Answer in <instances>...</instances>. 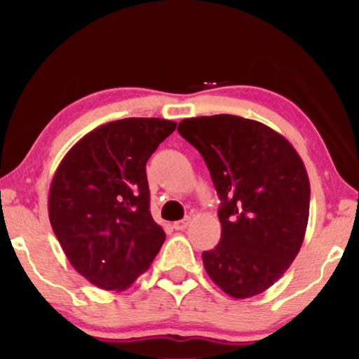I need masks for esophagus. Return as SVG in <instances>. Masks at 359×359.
<instances>
[{"label":"esophagus","mask_w":359,"mask_h":359,"mask_svg":"<svg viewBox=\"0 0 359 359\" xmlns=\"http://www.w3.org/2000/svg\"><path fill=\"white\" fill-rule=\"evenodd\" d=\"M189 222H191V217H185V219L175 221V222H174V228L177 229V231H182V229L187 228V226H189Z\"/></svg>","instance_id":"obj_1"}]
</instances>
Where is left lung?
<instances>
[{
  "label": "left lung",
  "instance_id": "1",
  "mask_svg": "<svg viewBox=\"0 0 359 359\" xmlns=\"http://www.w3.org/2000/svg\"><path fill=\"white\" fill-rule=\"evenodd\" d=\"M177 131L203 155L221 199V241L203 253L205 271L234 299L262 294L306 236L311 184L302 158L277 131L233 114L182 119Z\"/></svg>",
  "mask_w": 359,
  "mask_h": 359
}]
</instances>
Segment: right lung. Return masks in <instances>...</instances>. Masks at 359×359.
<instances>
[{
	"label": "right lung",
	"mask_w": 359,
	"mask_h": 359,
	"mask_svg": "<svg viewBox=\"0 0 359 359\" xmlns=\"http://www.w3.org/2000/svg\"><path fill=\"white\" fill-rule=\"evenodd\" d=\"M177 123L125 118L81 138L57 168L48 217L65 257L104 290H125L148 270L165 233L150 214L147 162Z\"/></svg>",
	"instance_id": "1"
}]
</instances>
